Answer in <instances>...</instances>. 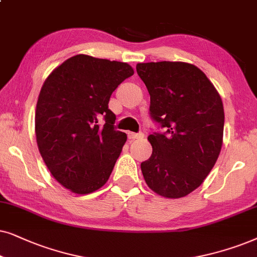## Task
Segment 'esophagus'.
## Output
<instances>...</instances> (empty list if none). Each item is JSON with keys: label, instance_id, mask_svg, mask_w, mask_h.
Returning a JSON list of instances; mask_svg holds the SVG:
<instances>
[{"label": "esophagus", "instance_id": "obj_1", "mask_svg": "<svg viewBox=\"0 0 257 257\" xmlns=\"http://www.w3.org/2000/svg\"><path fill=\"white\" fill-rule=\"evenodd\" d=\"M129 140H141L145 138V134L142 133H128Z\"/></svg>", "mask_w": 257, "mask_h": 257}]
</instances>
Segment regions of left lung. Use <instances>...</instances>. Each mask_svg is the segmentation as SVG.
<instances>
[{
	"instance_id": "left-lung-1",
	"label": "left lung",
	"mask_w": 257,
	"mask_h": 257,
	"mask_svg": "<svg viewBox=\"0 0 257 257\" xmlns=\"http://www.w3.org/2000/svg\"><path fill=\"white\" fill-rule=\"evenodd\" d=\"M150 95V115L167 128L152 134V156L141 163L146 183L167 198L187 196L213 169L223 143L221 96L202 70L186 62L136 64Z\"/></svg>"
}]
</instances>
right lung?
I'll return each mask as SVG.
<instances>
[{
	"instance_id": "obj_1",
	"label": "right lung",
	"mask_w": 257,
	"mask_h": 257,
	"mask_svg": "<svg viewBox=\"0 0 257 257\" xmlns=\"http://www.w3.org/2000/svg\"><path fill=\"white\" fill-rule=\"evenodd\" d=\"M134 69L125 62L78 54L49 74L35 112L40 154L51 175L75 194L103 187L126 141L108 109L112 91ZM103 115L105 124H98Z\"/></svg>"
}]
</instances>
